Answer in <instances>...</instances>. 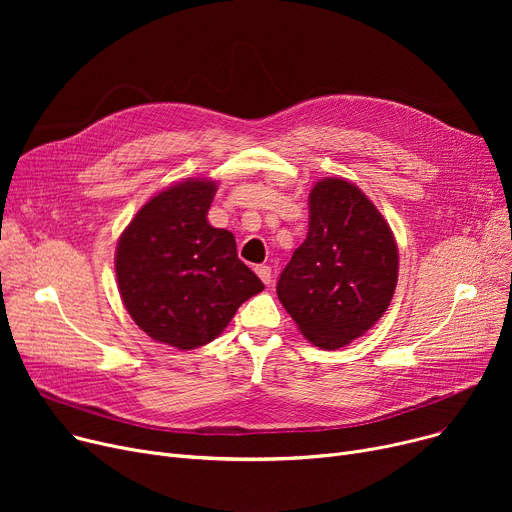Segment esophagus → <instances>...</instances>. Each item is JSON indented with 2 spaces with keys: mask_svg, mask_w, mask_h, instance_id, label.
Here are the masks:
<instances>
[{
  "mask_svg": "<svg viewBox=\"0 0 512 512\" xmlns=\"http://www.w3.org/2000/svg\"><path fill=\"white\" fill-rule=\"evenodd\" d=\"M255 272L263 284H272V267L270 265H257Z\"/></svg>",
  "mask_w": 512,
  "mask_h": 512,
  "instance_id": "34e87169",
  "label": "esophagus"
}]
</instances>
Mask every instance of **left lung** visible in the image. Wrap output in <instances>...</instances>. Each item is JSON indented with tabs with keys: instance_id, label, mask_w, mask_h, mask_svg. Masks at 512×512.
Here are the masks:
<instances>
[{
	"instance_id": "8db88e82",
	"label": "left lung",
	"mask_w": 512,
	"mask_h": 512,
	"mask_svg": "<svg viewBox=\"0 0 512 512\" xmlns=\"http://www.w3.org/2000/svg\"><path fill=\"white\" fill-rule=\"evenodd\" d=\"M398 282L394 234L359 186L324 178L309 193V232L278 280L301 334L336 351L375 326Z\"/></svg>"
}]
</instances>
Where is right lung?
<instances>
[{
  "mask_svg": "<svg viewBox=\"0 0 512 512\" xmlns=\"http://www.w3.org/2000/svg\"><path fill=\"white\" fill-rule=\"evenodd\" d=\"M215 191V180L186 178L157 193L116 247L128 315L147 336L178 351L218 338L238 307L263 290L238 259L234 234L207 222Z\"/></svg>",
  "mask_w": 512,
  "mask_h": 512,
  "instance_id": "1",
  "label": "right lung"
}]
</instances>
